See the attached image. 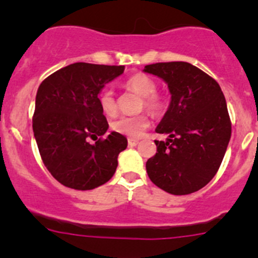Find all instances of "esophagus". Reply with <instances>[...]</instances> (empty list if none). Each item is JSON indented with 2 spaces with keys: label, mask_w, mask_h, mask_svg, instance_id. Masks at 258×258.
<instances>
[{
  "label": "esophagus",
  "mask_w": 258,
  "mask_h": 258,
  "mask_svg": "<svg viewBox=\"0 0 258 258\" xmlns=\"http://www.w3.org/2000/svg\"><path fill=\"white\" fill-rule=\"evenodd\" d=\"M139 140H136V139H128V145L130 146H136V145H139Z\"/></svg>",
  "instance_id": "1"
}]
</instances>
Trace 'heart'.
<instances>
[{"label":"heart","instance_id":"b5f03b06","mask_svg":"<svg viewBox=\"0 0 258 258\" xmlns=\"http://www.w3.org/2000/svg\"><path fill=\"white\" fill-rule=\"evenodd\" d=\"M124 87L131 92L136 93L140 97H142L141 105L140 107H146L147 110L157 113L162 110V98L156 93L157 91V85L151 77H148L145 74H135L130 76L124 81ZM98 103L102 110V112L106 116H114L117 111L116 101L112 91L102 90L98 95ZM150 124L147 114H137V116H123L117 118L112 122V130L114 132L124 135L128 137H140L144 135L145 130Z\"/></svg>","mask_w":258,"mask_h":258}]
</instances>
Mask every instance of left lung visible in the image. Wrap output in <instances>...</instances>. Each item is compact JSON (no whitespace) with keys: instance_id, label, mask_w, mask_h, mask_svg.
Segmentation results:
<instances>
[{"instance_id":"left-lung-1","label":"left lung","mask_w":258,"mask_h":258,"mask_svg":"<svg viewBox=\"0 0 258 258\" xmlns=\"http://www.w3.org/2000/svg\"><path fill=\"white\" fill-rule=\"evenodd\" d=\"M144 72L167 83L170 106L155 141L157 152L146 162L151 181L171 195H188L215 177L231 139V121L220 85L188 62L147 64Z\"/></svg>"}]
</instances>
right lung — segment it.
<instances>
[{
	"instance_id": "add662e5",
	"label": "right lung",
	"mask_w": 258,
	"mask_h": 258,
	"mask_svg": "<svg viewBox=\"0 0 258 258\" xmlns=\"http://www.w3.org/2000/svg\"><path fill=\"white\" fill-rule=\"evenodd\" d=\"M123 71L124 66L77 62L49 75L38 87L33 135L43 163L63 186L93 189L116 172L127 139L114 131L98 139L108 130L98 95ZM90 139L96 142L90 144Z\"/></svg>"
}]
</instances>
